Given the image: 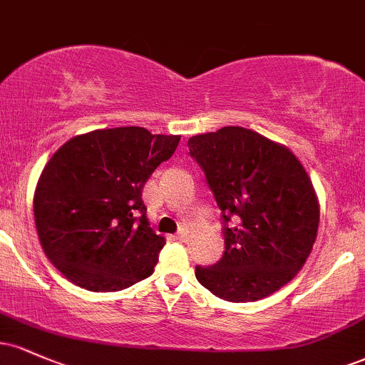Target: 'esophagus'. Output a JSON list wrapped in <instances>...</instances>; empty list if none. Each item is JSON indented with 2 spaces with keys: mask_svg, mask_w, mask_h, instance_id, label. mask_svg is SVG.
Returning <instances> with one entry per match:
<instances>
[{
  "mask_svg": "<svg viewBox=\"0 0 365 365\" xmlns=\"http://www.w3.org/2000/svg\"><path fill=\"white\" fill-rule=\"evenodd\" d=\"M177 238L178 240H185V230H180V232L177 233Z\"/></svg>",
  "mask_w": 365,
  "mask_h": 365,
  "instance_id": "1",
  "label": "esophagus"
}]
</instances>
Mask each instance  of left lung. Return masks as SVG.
<instances>
[{
	"label": "left lung",
	"mask_w": 365,
	"mask_h": 365,
	"mask_svg": "<svg viewBox=\"0 0 365 365\" xmlns=\"http://www.w3.org/2000/svg\"><path fill=\"white\" fill-rule=\"evenodd\" d=\"M223 217L225 252L195 278L228 302H255L302 269L319 228L311 178L284 145L254 130L223 127L190 137Z\"/></svg>",
	"instance_id": "left-lung-1"
}]
</instances>
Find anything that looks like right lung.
<instances>
[{"label":"right lung","mask_w":365,"mask_h":365,"mask_svg":"<svg viewBox=\"0 0 365 365\" xmlns=\"http://www.w3.org/2000/svg\"><path fill=\"white\" fill-rule=\"evenodd\" d=\"M180 135L118 127L77 135L46 163L34 194L44 254L66 279L118 292L154 273L165 237L145 217L142 188Z\"/></svg>","instance_id":"add662e5"}]
</instances>
